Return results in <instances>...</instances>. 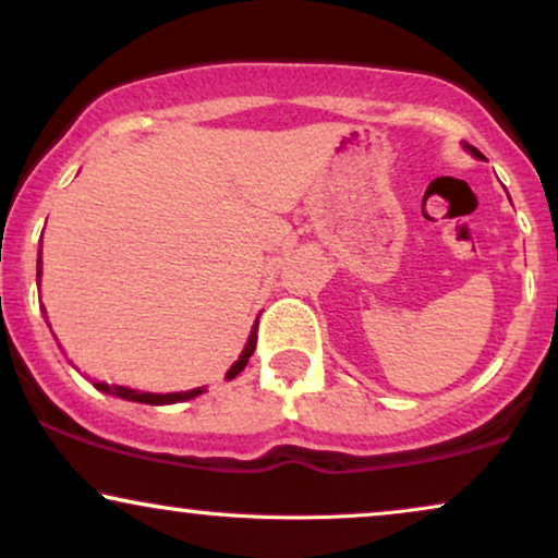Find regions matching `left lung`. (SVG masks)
Returning <instances> with one entry per match:
<instances>
[{
  "label": "left lung",
  "instance_id": "left-lung-1",
  "mask_svg": "<svg viewBox=\"0 0 558 558\" xmlns=\"http://www.w3.org/2000/svg\"><path fill=\"white\" fill-rule=\"evenodd\" d=\"M462 147H465V150H468V153H471V156H473V158H478V160H483V153H481V150H475V147H473V145L462 143Z\"/></svg>",
  "mask_w": 558,
  "mask_h": 558
}]
</instances>
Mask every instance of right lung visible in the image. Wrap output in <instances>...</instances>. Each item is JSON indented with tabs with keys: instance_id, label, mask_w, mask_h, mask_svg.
<instances>
[{
	"instance_id": "right-lung-1",
	"label": "right lung",
	"mask_w": 558,
	"mask_h": 558,
	"mask_svg": "<svg viewBox=\"0 0 558 558\" xmlns=\"http://www.w3.org/2000/svg\"><path fill=\"white\" fill-rule=\"evenodd\" d=\"M41 272H44V265H41V254H38V265H36V283H41ZM46 312V308H44ZM259 322V317H257ZM257 322L252 325V332L250 338H246V345L244 351L239 353V359L233 361V366L226 372V379H236L241 372H244V366L250 364V355L254 353V345H257ZM46 325H49V319H46ZM93 387L100 389V392L106 395H113V398H122V400H130V402H143V405H171V402H184V400H192L197 398V395L207 392L205 387H194V389H186V392H145V389H132V387H122V385H106V381H93Z\"/></svg>"
}]
</instances>
